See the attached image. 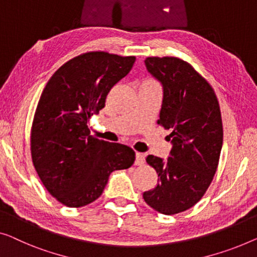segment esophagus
I'll return each mask as SVG.
<instances>
[{
	"instance_id": "1",
	"label": "esophagus",
	"mask_w": 257,
	"mask_h": 257,
	"mask_svg": "<svg viewBox=\"0 0 257 257\" xmlns=\"http://www.w3.org/2000/svg\"><path fill=\"white\" fill-rule=\"evenodd\" d=\"M145 162V157L143 153L141 152H136V159H135V165L140 166V165H143Z\"/></svg>"
}]
</instances>
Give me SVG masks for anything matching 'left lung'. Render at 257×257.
<instances>
[{
    "label": "left lung",
    "mask_w": 257,
    "mask_h": 257,
    "mask_svg": "<svg viewBox=\"0 0 257 257\" xmlns=\"http://www.w3.org/2000/svg\"><path fill=\"white\" fill-rule=\"evenodd\" d=\"M147 70L162 84L158 124L170 130L166 159L149 155L158 174L155 188L143 193L148 205L163 214L190 209L201 200L217 171L223 147L219 104L210 84L178 57H148Z\"/></svg>",
    "instance_id": "obj_1"
}]
</instances>
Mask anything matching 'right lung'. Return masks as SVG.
<instances>
[{
    "label": "right lung",
    "instance_id": "1",
    "mask_svg": "<svg viewBox=\"0 0 257 257\" xmlns=\"http://www.w3.org/2000/svg\"><path fill=\"white\" fill-rule=\"evenodd\" d=\"M135 60L85 53L63 64L41 93L31 134L32 162L48 193L69 208L97 200L110 173L135 162L132 148L94 139L89 128L90 117L104 108L107 94Z\"/></svg>",
    "mask_w": 257,
    "mask_h": 257
}]
</instances>
